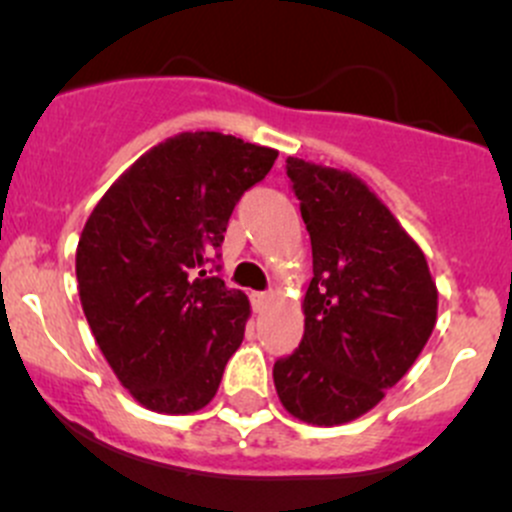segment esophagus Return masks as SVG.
<instances>
[{"instance_id": "34e87169", "label": "esophagus", "mask_w": 512, "mask_h": 512, "mask_svg": "<svg viewBox=\"0 0 512 512\" xmlns=\"http://www.w3.org/2000/svg\"><path fill=\"white\" fill-rule=\"evenodd\" d=\"M268 303H271V293H251V305H254L256 313L266 310Z\"/></svg>"}]
</instances>
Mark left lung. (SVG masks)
<instances>
[{
	"label": "left lung",
	"instance_id": "left-lung-1",
	"mask_svg": "<svg viewBox=\"0 0 512 512\" xmlns=\"http://www.w3.org/2000/svg\"><path fill=\"white\" fill-rule=\"evenodd\" d=\"M286 170L313 246V281L303 340L273 365V384L295 419L347 424L414 365L439 291L424 251L360 177L298 157Z\"/></svg>",
	"mask_w": 512,
	"mask_h": 512
}]
</instances>
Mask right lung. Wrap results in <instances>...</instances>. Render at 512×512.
<instances>
[{
    "label": "right lung",
    "mask_w": 512,
    "mask_h": 512,
    "mask_svg": "<svg viewBox=\"0 0 512 512\" xmlns=\"http://www.w3.org/2000/svg\"><path fill=\"white\" fill-rule=\"evenodd\" d=\"M276 157L234 135L179 133L115 179L83 226V313L110 370L145 409L192 414L217 394L251 305L207 263L241 194Z\"/></svg>",
    "instance_id": "add662e5"
}]
</instances>
